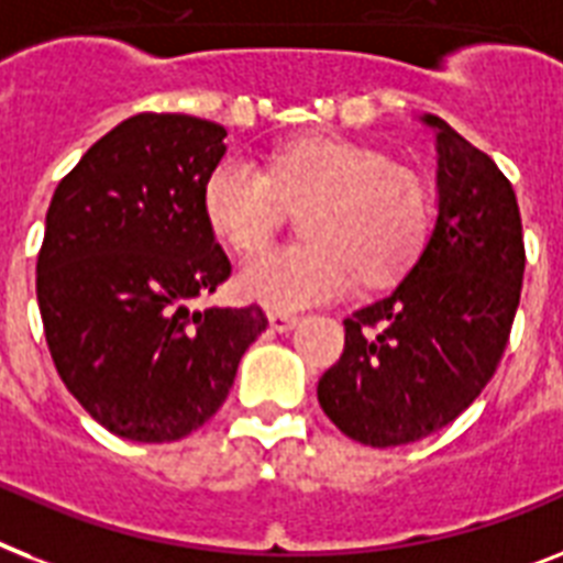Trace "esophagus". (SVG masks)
<instances>
[{"instance_id":"34e87169","label":"esophagus","mask_w":563,"mask_h":563,"mask_svg":"<svg viewBox=\"0 0 563 563\" xmlns=\"http://www.w3.org/2000/svg\"><path fill=\"white\" fill-rule=\"evenodd\" d=\"M268 323H272L274 332H289V329H295L300 323V318L289 312H272L268 314Z\"/></svg>"}]
</instances>
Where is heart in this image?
Listing matches in <instances>:
<instances>
[{"label":"heart","mask_w":563,"mask_h":563,"mask_svg":"<svg viewBox=\"0 0 563 563\" xmlns=\"http://www.w3.org/2000/svg\"><path fill=\"white\" fill-rule=\"evenodd\" d=\"M205 213L222 240L254 254L289 208L306 210L309 245L274 249L240 272L242 295L274 309L341 297L355 280L385 283L410 266L428 236L431 202L410 170L378 150L341 139H306L277 150L268 173L225 158L205 181Z\"/></svg>","instance_id":"heart-1"}]
</instances>
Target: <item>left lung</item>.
<instances>
[{"label": "left lung", "instance_id": "8db88e82", "mask_svg": "<svg viewBox=\"0 0 563 563\" xmlns=\"http://www.w3.org/2000/svg\"><path fill=\"white\" fill-rule=\"evenodd\" d=\"M437 130L440 213L387 297L344 321V353L318 382L323 413L361 445H408L463 413L492 382L523 286V225L509 178L483 150Z\"/></svg>", "mask_w": 563, "mask_h": 563}]
</instances>
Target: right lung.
<instances>
[{
	"mask_svg": "<svg viewBox=\"0 0 563 563\" xmlns=\"http://www.w3.org/2000/svg\"><path fill=\"white\" fill-rule=\"evenodd\" d=\"M225 126L141 112L95 141L54 190L36 303L63 385L107 431L176 442L222 408L260 306L196 309L231 277L205 213Z\"/></svg>",
	"mask_w": 563,
	"mask_h": 563,
	"instance_id": "add662e5",
	"label": "right lung"
}]
</instances>
